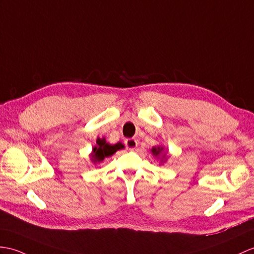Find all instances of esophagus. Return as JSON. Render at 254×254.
<instances>
[{
	"instance_id": "34e87169",
	"label": "esophagus",
	"mask_w": 254,
	"mask_h": 254,
	"mask_svg": "<svg viewBox=\"0 0 254 254\" xmlns=\"http://www.w3.org/2000/svg\"><path fill=\"white\" fill-rule=\"evenodd\" d=\"M125 144L127 146V148L129 150H134L137 147V140L134 138H127L125 140Z\"/></svg>"
}]
</instances>
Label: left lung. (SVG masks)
Segmentation results:
<instances>
[{
    "mask_svg": "<svg viewBox=\"0 0 254 254\" xmlns=\"http://www.w3.org/2000/svg\"><path fill=\"white\" fill-rule=\"evenodd\" d=\"M150 151H151L152 156H154L156 159H158V160H160V164H163L168 160L169 155H168L167 150L164 151V147L162 145H158V146L152 147Z\"/></svg>",
    "mask_w": 254,
    "mask_h": 254,
    "instance_id": "left-lung-1",
    "label": "left lung"
}]
</instances>
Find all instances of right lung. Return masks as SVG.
<instances>
[{"instance_id": "1", "label": "right lung", "mask_w": 254, "mask_h": 254, "mask_svg": "<svg viewBox=\"0 0 254 254\" xmlns=\"http://www.w3.org/2000/svg\"><path fill=\"white\" fill-rule=\"evenodd\" d=\"M123 148H125V145L120 143V141H118L117 144L113 145V144L107 143L105 137L103 138L98 137L96 139V145L93 147L92 152L90 154L91 161L94 164L100 163L104 161L105 158L111 157L114 154H116L118 150L123 149Z\"/></svg>"}]
</instances>
